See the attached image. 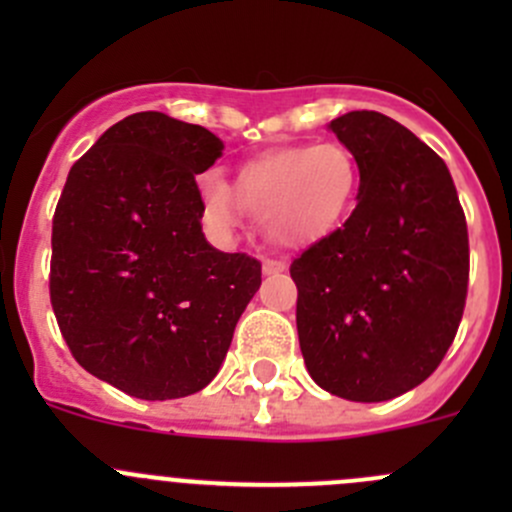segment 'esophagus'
Wrapping results in <instances>:
<instances>
[{"label":"esophagus","mask_w":512,"mask_h":512,"mask_svg":"<svg viewBox=\"0 0 512 512\" xmlns=\"http://www.w3.org/2000/svg\"><path fill=\"white\" fill-rule=\"evenodd\" d=\"M262 272H265V275H282V272H287V262L265 260L262 262Z\"/></svg>","instance_id":"obj_1"}]
</instances>
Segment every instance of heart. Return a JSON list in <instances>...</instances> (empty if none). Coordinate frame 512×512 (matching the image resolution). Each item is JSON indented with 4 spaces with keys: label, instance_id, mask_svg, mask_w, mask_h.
Here are the masks:
<instances>
[{
    "label": "heart",
    "instance_id": "b5f03b06",
    "mask_svg": "<svg viewBox=\"0 0 512 512\" xmlns=\"http://www.w3.org/2000/svg\"><path fill=\"white\" fill-rule=\"evenodd\" d=\"M359 165L342 143L289 146L242 165L235 190L208 173L200 180L203 213L210 227L230 235L242 208L265 218L267 235L287 247L309 245L337 230L354 210Z\"/></svg>",
    "mask_w": 512,
    "mask_h": 512
}]
</instances>
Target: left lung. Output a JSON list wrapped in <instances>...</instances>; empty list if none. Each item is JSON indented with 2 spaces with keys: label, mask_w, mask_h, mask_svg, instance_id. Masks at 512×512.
<instances>
[{
  "label": "left lung",
  "mask_w": 512,
  "mask_h": 512,
  "mask_svg": "<svg viewBox=\"0 0 512 512\" xmlns=\"http://www.w3.org/2000/svg\"><path fill=\"white\" fill-rule=\"evenodd\" d=\"M329 131L359 165L349 220L289 267L309 376L334 396L376 404L436 371L461 324L468 227L446 163L376 111Z\"/></svg>",
  "instance_id": "obj_1"
}]
</instances>
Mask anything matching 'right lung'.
Returning <instances> with one entry per match:
<instances>
[{
	"label": "right lung",
	"mask_w": 512,
	"mask_h": 512,
	"mask_svg": "<svg viewBox=\"0 0 512 512\" xmlns=\"http://www.w3.org/2000/svg\"><path fill=\"white\" fill-rule=\"evenodd\" d=\"M208 128L126 116L76 160L51 227V307L89 374L146 401L205 389L262 267L203 235L195 175L223 156Z\"/></svg>",
	"instance_id": "add662e5"
}]
</instances>
